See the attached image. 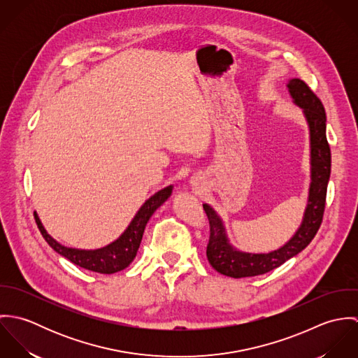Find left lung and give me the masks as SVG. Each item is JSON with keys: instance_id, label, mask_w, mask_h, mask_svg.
<instances>
[{"instance_id": "8db88e82", "label": "left lung", "mask_w": 358, "mask_h": 358, "mask_svg": "<svg viewBox=\"0 0 358 358\" xmlns=\"http://www.w3.org/2000/svg\"><path fill=\"white\" fill-rule=\"evenodd\" d=\"M295 106L303 110L310 134V186L303 220L295 234L278 250L267 254H252L237 250L230 244L224 223L209 204H203L210 226L206 257L220 274L243 278L264 274L302 252L317 234L324 215L327 186L331 175V150L327 142V117L321 101L299 78L287 84Z\"/></svg>"}]
</instances>
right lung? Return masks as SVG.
<instances>
[{"instance_id":"obj_1","label":"right lung","mask_w":358,"mask_h":358,"mask_svg":"<svg viewBox=\"0 0 358 358\" xmlns=\"http://www.w3.org/2000/svg\"><path fill=\"white\" fill-rule=\"evenodd\" d=\"M172 189H173L172 185L166 186L159 192H157L149 200H146L145 204L139 208V210L136 212V215L134 216L128 227L124 230V233L108 245L98 250H78V248H69L62 245L48 234L37 212H34V216L43 237L45 238V241L50 244V247L55 252L69 259L71 263L83 268L101 273V274H113L124 270L132 263L141 247V241L149 219L157 210V208H159L171 197Z\"/></svg>"}]
</instances>
